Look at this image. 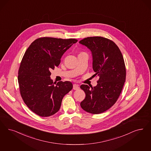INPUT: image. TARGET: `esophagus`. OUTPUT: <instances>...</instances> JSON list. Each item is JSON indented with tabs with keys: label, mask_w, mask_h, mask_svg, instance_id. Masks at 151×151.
<instances>
[{
	"label": "esophagus",
	"mask_w": 151,
	"mask_h": 151,
	"mask_svg": "<svg viewBox=\"0 0 151 151\" xmlns=\"http://www.w3.org/2000/svg\"><path fill=\"white\" fill-rule=\"evenodd\" d=\"M73 90H78L79 89V86H78V84H76V83H75V84H73Z\"/></svg>",
	"instance_id": "1"
}]
</instances>
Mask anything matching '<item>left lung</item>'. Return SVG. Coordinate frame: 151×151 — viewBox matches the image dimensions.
Masks as SVG:
<instances>
[{
    "instance_id": "obj_1",
    "label": "left lung",
    "mask_w": 151,
    "mask_h": 151,
    "mask_svg": "<svg viewBox=\"0 0 151 151\" xmlns=\"http://www.w3.org/2000/svg\"><path fill=\"white\" fill-rule=\"evenodd\" d=\"M79 43L88 47L93 56V68L98 76L94 88L81 85L86 97L80 103L85 111L94 114L103 113L117 101L126 78L124 61L114 42L102 37L85 38Z\"/></svg>"
}]
</instances>
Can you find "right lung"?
Returning <instances> with one entry per match:
<instances>
[{
  "mask_svg": "<svg viewBox=\"0 0 151 151\" xmlns=\"http://www.w3.org/2000/svg\"><path fill=\"white\" fill-rule=\"evenodd\" d=\"M77 42L42 37L33 42L25 52L18 71L20 93L27 106L39 116L56 113L63 96L72 90L70 81L53 83L50 71L59 65L63 53Z\"/></svg>",
  "mask_w": 151,
  "mask_h": 151,
  "instance_id": "1",
  "label": "right lung"
}]
</instances>
